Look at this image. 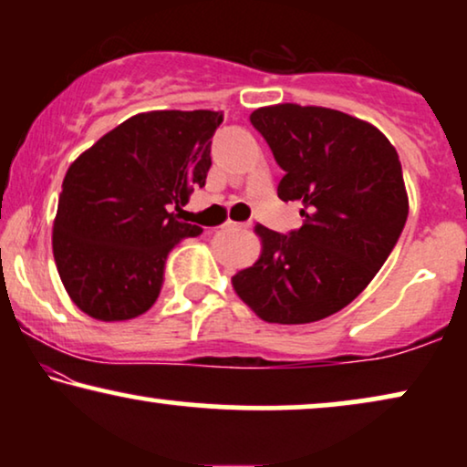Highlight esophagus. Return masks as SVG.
Here are the masks:
<instances>
[{"label":"esophagus","instance_id":"esophagus-1","mask_svg":"<svg viewBox=\"0 0 467 467\" xmlns=\"http://www.w3.org/2000/svg\"><path fill=\"white\" fill-rule=\"evenodd\" d=\"M244 225H242V223H235V221H225L223 223V229H225V232H232V229H242Z\"/></svg>","mask_w":467,"mask_h":467}]
</instances>
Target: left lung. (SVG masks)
Listing matches in <instances>:
<instances>
[{
  "label": "left lung",
  "mask_w": 467,
  "mask_h": 467,
  "mask_svg": "<svg viewBox=\"0 0 467 467\" xmlns=\"http://www.w3.org/2000/svg\"><path fill=\"white\" fill-rule=\"evenodd\" d=\"M251 123L285 170L283 202H299L304 225L254 227L261 254L232 278L267 323L321 321L348 306L393 251L408 219L398 150L366 120L321 106L257 108Z\"/></svg>",
  "instance_id": "1"
}]
</instances>
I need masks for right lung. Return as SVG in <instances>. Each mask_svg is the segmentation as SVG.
I'll return each mask as SVG.
<instances>
[{"mask_svg":"<svg viewBox=\"0 0 467 467\" xmlns=\"http://www.w3.org/2000/svg\"><path fill=\"white\" fill-rule=\"evenodd\" d=\"M221 123L223 112L213 110L142 112L69 165L53 254L67 296L85 315L127 321L157 302L168 253L202 234L181 221V206L206 184L210 138Z\"/></svg>","mask_w":467,"mask_h":467,"instance_id":"add662e5","label":"right lung"}]
</instances>
